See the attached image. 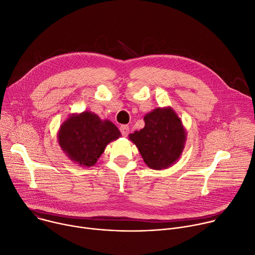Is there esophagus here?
I'll return each mask as SVG.
<instances>
[{
  "label": "esophagus",
  "mask_w": 255,
  "mask_h": 255,
  "mask_svg": "<svg viewBox=\"0 0 255 255\" xmlns=\"http://www.w3.org/2000/svg\"><path fill=\"white\" fill-rule=\"evenodd\" d=\"M120 131L124 137H126L129 134V127L127 125H122L120 127Z\"/></svg>",
  "instance_id": "esophagus-1"
}]
</instances>
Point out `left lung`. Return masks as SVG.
I'll return each instance as SVG.
<instances>
[{
  "label": "left lung",
  "instance_id": "obj_1",
  "mask_svg": "<svg viewBox=\"0 0 255 255\" xmlns=\"http://www.w3.org/2000/svg\"><path fill=\"white\" fill-rule=\"evenodd\" d=\"M145 126L129 134L144 162L155 170L173 165L184 151L187 131L171 107L156 108L144 116Z\"/></svg>",
  "mask_w": 255,
  "mask_h": 255
}]
</instances>
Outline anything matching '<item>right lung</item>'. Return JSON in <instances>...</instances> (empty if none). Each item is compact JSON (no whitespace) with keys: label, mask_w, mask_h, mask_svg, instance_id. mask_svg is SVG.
Here are the masks:
<instances>
[{"label":"right lung","mask_w":255,"mask_h":255,"mask_svg":"<svg viewBox=\"0 0 255 255\" xmlns=\"http://www.w3.org/2000/svg\"><path fill=\"white\" fill-rule=\"evenodd\" d=\"M121 136L110 120L91 111L71 114L60 125L57 141L66 156L81 166H94L107 145Z\"/></svg>","instance_id":"1"}]
</instances>
